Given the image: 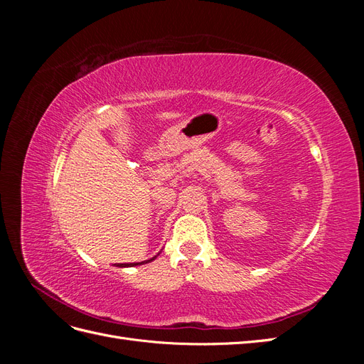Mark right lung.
<instances>
[{
	"label": "right lung",
	"instance_id": "1",
	"mask_svg": "<svg viewBox=\"0 0 364 364\" xmlns=\"http://www.w3.org/2000/svg\"><path fill=\"white\" fill-rule=\"evenodd\" d=\"M155 258H151V259H147V261H142V262H130V264H118V267H132V266H139V264H144V262H150V261H153Z\"/></svg>",
	"mask_w": 364,
	"mask_h": 364
}]
</instances>
